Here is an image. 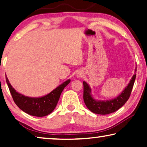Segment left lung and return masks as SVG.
<instances>
[{"label":"left lung","instance_id":"left-lung-1","mask_svg":"<svg viewBox=\"0 0 147 147\" xmlns=\"http://www.w3.org/2000/svg\"><path fill=\"white\" fill-rule=\"evenodd\" d=\"M135 73L137 72V69H135ZM135 78H136V74H134L131 78L129 84L122 92L121 94L115 99L108 100V101H97L94 99L90 94V88L89 87L88 84L84 81L83 82V86H84L83 99L86 107L92 112L96 114L106 115L115 112L117 109L121 108L129 98Z\"/></svg>","mask_w":147,"mask_h":147}]
</instances>
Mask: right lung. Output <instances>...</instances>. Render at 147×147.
<instances>
[{"label": "right lung", "mask_w": 147, "mask_h": 147, "mask_svg": "<svg viewBox=\"0 0 147 147\" xmlns=\"http://www.w3.org/2000/svg\"><path fill=\"white\" fill-rule=\"evenodd\" d=\"M6 81L13 100L20 109L29 115L43 117L49 115L54 110L61 92L65 87L69 84L71 80L65 81L47 95L41 98H30L20 94L13 88L6 76Z\"/></svg>", "instance_id": "1"}]
</instances>
